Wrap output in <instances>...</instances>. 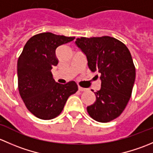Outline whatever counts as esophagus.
I'll list each match as a JSON object with an SVG mask.
<instances>
[{"mask_svg": "<svg viewBox=\"0 0 153 153\" xmlns=\"http://www.w3.org/2000/svg\"><path fill=\"white\" fill-rule=\"evenodd\" d=\"M78 90L81 91V92H83V91H86V88H84V87H81V86H78Z\"/></svg>", "mask_w": 153, "mask_h": 153, "instance_id": "34e87169", "label": "esophagus"}]
</instances>
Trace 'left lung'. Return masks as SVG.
Wrapping results in <instances>:
<instances>
[{
	"label": "left lung",
	"mask_w": 153,
	"mask_h": 153,
	"mask_svg": "<svg viewBox=\"0 0 153 153\" xmlns=\"http://www.w3.org/2000/svg\"><path fill=\"white\" fill-rule=\"evenodd\" d=\"M75 44L86 55L92 72L101 73L96 101L87 106L89 116L106 123L120 116L127 105L135 79V67L124 43L109 36L77 38Z\"/></svg>",
	"instance_id": "obj_1"
}]
</instances>
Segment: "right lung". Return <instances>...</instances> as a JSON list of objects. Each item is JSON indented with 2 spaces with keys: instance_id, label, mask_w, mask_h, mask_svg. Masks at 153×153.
I'll list each match as a JSON object with an SVG mask.
<instances>
[{
  "instance_id": "1",
  "label": "right lung",
  "mask_w": 153,
  "mask_h": 153,
  "mask_svg": "<svg viewBox=\"0 0 153 153\" xmlns=\"http://www.w3.org/2000/svg\"><path fill=\"white\" fill-rule=\"evenodd\" d=\"M75 37L37 34L29 39L18 61V85L27 109L37 118L50 120L62 112L68 98L78 91L72 81L65 84L55 82L51 69L58 60L55 50Z\"/></svg>"
}]
</instances>
